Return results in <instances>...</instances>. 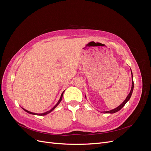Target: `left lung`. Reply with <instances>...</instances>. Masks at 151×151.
<instances>
[{"label": "left lung", "mask_w": 151, "mask_h": 151, "mask_svg": "<svg viewBox=\"0 0 151 151\" xmlns=\"http://www.w3.org/2000/svg\"><path fill=\"white\" fill-rule=\"evenodd\" d=\"M131 74H132V88H131V90H130V93L129 94V95L127 96V97L126 98V99H125V101H123L120 106H118L117 108L113 109H111V110L110 111H103V113H116L117 111H118L119 110H120V109L125 106V104L127 103V102L129 101V100L130 99L131 96H132V92H133V90H134V81H133V75H132V70H131Z\"/></svg>", "instance_id": "obj_1"}]
</instances>
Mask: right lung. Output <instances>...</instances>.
I'll return each instance as SVG.
<instances>
[{
    "label": "right lung",
    "instance_id": "obj_1",
    "mask_svg": "<svg viewBox=\"0 0 151 151\" xmlns=\"http://www.w3.org/2000/svg\"><path fill=\"white\" fill-rule=\"evenodd\" d=\"M63 92H64V91H63ZM63 92L62 93V94H61V96H60V99L58 100V103L55 105V106H53V108H52L51 109H50V110H49V111H47V112H45V113H40V114H38V113H33V112H31V111H28V110H26V109H24V108H22L24 109V110L25 111H26L27 113H29V114H32V115H47V114H48V113H50V112L51 111H52L53 109L55 108L59 104V103H60V101H62V96H63Z\"/></svg>",
    "mask_w": 151,
    "mask_h": 151
}]
</instances>
